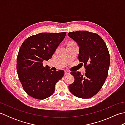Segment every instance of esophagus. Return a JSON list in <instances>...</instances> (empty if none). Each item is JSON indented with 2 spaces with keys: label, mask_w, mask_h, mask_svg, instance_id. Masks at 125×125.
I'll list each match as a JSON object with an SVG mask.
<instances>
[{
  "label": "esophagus",
  "mask_w": 125,
  "mask_h": 125,
  "mask_svg": "<svg viewBox=\"0 0 125 125\" xmlns=\"http://www.w3.org/2000/svg\"><path fill=\"white\" fill-rule=\"evenodd\" d=\"M64 74L65 75H69L70 74V72L68 70H65L64 71Z\"/></svg>",
  "instance_id": "1"
}]
</instances>
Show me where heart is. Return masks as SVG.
<instances>
[{
  "label": "heart",
  "mask_w": 125,
  "mask_h": 125,
  "mask_svg": "<svg viewBox=\"0 0 125 125\" xmlns=\"http://www.w3.org/2000/svg\"><path fill=\"white\" fill-rule=\"evenodd\" d=\"M72 43V42H71V43Z\"/></svg>",
  "instance_id": "1"
}]
</instances>
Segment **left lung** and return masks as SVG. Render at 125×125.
I'll list each match as a JSON object with an SVG mask.
<instances>
[{
  "mask_svg": "<svg viewBox=\"0 0 125 125\" xmlns=\"http://www.w3.org/2000/svg\"><path fill=\"white\" fill-rule=\"evenodd\" d=\"M68 36L78 44V60L84 63L86 71L83 75L71 72L75 81L69 89L77 97L91 98L102 89L107 76L110 58L106 44L98 34L88 31H72Z\"/></svg>",
  "mask_w": 125,
  "mask_h": 125,
  "instance_id": "obj_1",
  "label": "left lung"
}]
</instances>
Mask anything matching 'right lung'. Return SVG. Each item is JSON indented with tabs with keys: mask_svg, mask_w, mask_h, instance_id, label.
Here are the masks:
<instances>
[{
	"mask_svg": "<svg viewBox=\"0 0 125 125\" xmlns=\"http://www.w3.org/2000/svg\"><path fill=\"white\" fill-rule=\"evenodd\" d=\"M66 35V32L41 33L23 41L18 52L17 70L19 78L26 94L36 99L49 97L55 84L64 76L62 70L52 71L43 61L52 58Z\"/></svg>",
	"mask_w": 125,
	"mask_h": 125,
	"instance_id": "add662e5",
	"label": "right lung"
}]
</instances>
